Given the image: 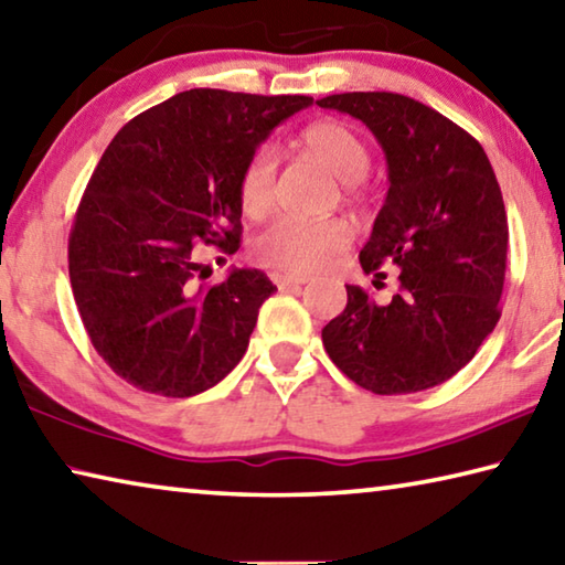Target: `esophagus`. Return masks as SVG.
I'll use <instances>...</instances> for the list:
<instances>
[{
    "label": "esophagus",
    "mask_w": 565,
    "mask_h": 565,
    "mask_svg": "<svg viewBox=\"0 0 565 565\" xmlns=\"http://www.w3.org/2000/svg\"><path fill=\"white\" fill-rule=\"evenodd\" d=\"M274 281L279 289H291V286H301L306 284V276H296V274H276Z\"/></svg>",
    "instance_id": "obj_1"
}]
</instances>
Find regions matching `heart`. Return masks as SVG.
<instances>
[{"mask_svg": "<svg viewBox=\"0 0 565 565\" xmlns=\"http://www.w3.org/2000/svg\"><path fill=\"white\" fill-rule=\"evenodd\" d=\"M299 145L306 154L321 161L323 167L333 171L347 189L356 194L359 179L369 171L371 157L369 149L341 121H317L301 131ZM276 186V157L269 147L256 149L238 174L236 196L242 212L252 218H262L269 214L274 204ZM351 244V226L339 216L317 218V222H303V218H276L271 226L256 236L254 254L262 264L271 266L286 274L306 276L327 269L337 256L347 252Z\"/></svg>", "mask_w": 565, "mask_h": 565, "instance_id": "heart-1", "label": "heart"}]
</instances>
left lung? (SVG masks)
<instances>
[{"label":"left lung","instance_id":"left-lung-1","mask_svg":"<svg viewBox=\"0 0 565 565\" xmlns=\"http://www.w3.org/2000/svg\"><path fill=\"white\" fill-rule=\"evenodd\" d=\"M361 119L388 164V194L359 262L376 299L347 286L349 301L321 331L329 359L381 396L444 384L476 356L501 319L509 222L483 147L444 114L394 92H347L317 102Z\"/></svg>","mask_w":565,"mask_h":565}]
</instances>
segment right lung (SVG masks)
I'll list each match as a JSON object with an SVG mask.
<instances>
[{"label":"right lung","instance_id":"add662e5","mask_svg":"<svg viewBox=\"0 0 565 565\" xmlns=\"http://www.w3.org/2000/svg\"><path fill=\"white\" fill-rule=\"evenodd\" d=\"M311 102L189 89L141 111L111 139L76 209L70 279L92 347L127 384L186 398L242 361L276 286L259 269L199 284L194 246L236 252L238 174Z\"/></svg>","mask_w":565,"mask_h":565}]
</instances>
